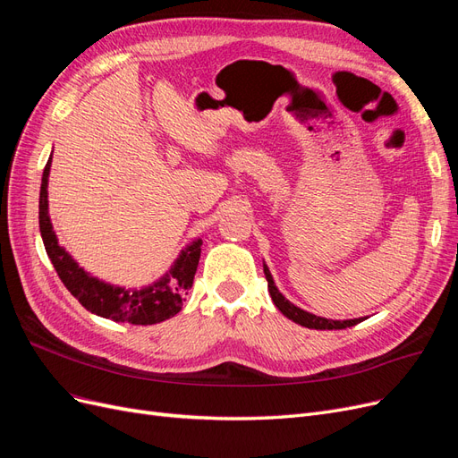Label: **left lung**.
<instances>
[{
	"label": "left lung",
	"instance_id": "8db88e82",
	"mask_svg": "<svg viewBox=\"0 0 458 458\" xmlns=\"http://www.w3.org/2000/svg\"><path fill=\"white\" fill-rule=\"evenodd\" d=\"M263 273H266V279H267V288H269V294H271V300L276 306V310H279L284 317H288L290 321H294L301 327H308V328H315V330H340V328H348V327H353L357 323L363 321V317L359 318H348V321H332V318H325V317H317L313 313H308L303 311L300 308H296L294 303H290L281 293L279 288L275 286V281L273 276L267 269L266 263H263Z\"/></svg>",
	"mask_w": 458,
	"mask_h": 458
}]
</instances>
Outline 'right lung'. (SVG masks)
<instances>
[{"label": "right lung", "mask_w": 458, "mask_h": 458, "mask_svg": "<svg viewBox=\"0 0 458 458\" xmlns=\"http://www.w3.org/2000/svg\"><path fill=\"white\" fill-rule=\"evenodd\" d=\"M49 170L51 158L44 168V177H41L39 233L53 267L63 284L68 288V293L88 311L105 318H113L116 323L157 325L182 311L183 298L192 286V279H195L199 267L202 241L197 239L185 250H182V254L174 261L172 269L150 286L137 290L103 283L84 271V267H80L72 256L57 242V234L53 231L47 212Z\"/></svg>", "instance_id": "add662e5"}]
</instances>
